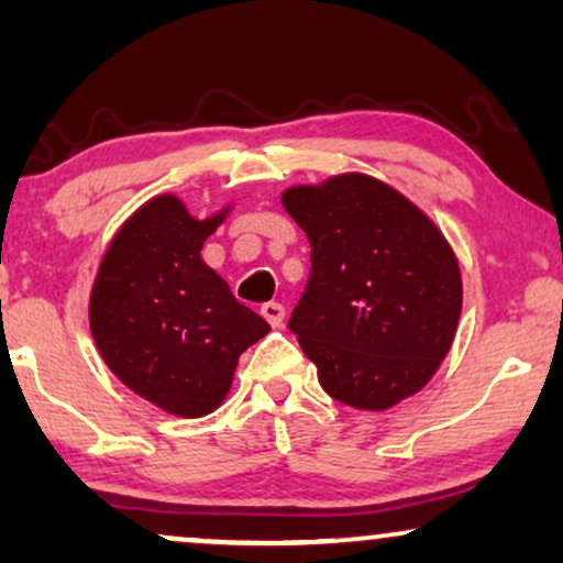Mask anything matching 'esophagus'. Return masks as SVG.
I'll list each match as a JSON object with an SVG mask.
<instances>
[{
	"mask_svg": "<svg viewBox=\"0 0 563 563\" xmlns=\"http://www.w3.org/2000/svg\"><path fill=\"white\" fill-rule=\"evenodd\" d=\"M261 314H264V320L268 322L272 328H282L284 325V307L279 302H266L261 305Z\"/></svg>",
	"mask_w": 563,
	"mask_h": 563,
	"instance_id": "esophagus-1",
	"label": "esophagus"
}]
</instances>
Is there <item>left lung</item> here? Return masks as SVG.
<instances>
[{
	"label": "left lung",
	"instance_id": "obj_1",
	"mask_svg": "<svg viewBox=\"0 0 563 563\" xmlns=\"http://www.w3.org/2000/svg\"><path fill=\"white\" fill-rule=\"evenodd\" d=\"M282 205L312 245L289 330L322 389L372 412L420 391L461 314L459 261L435 222L366 174L289 187Z\"/></svg>",
	"mask_w": 563,
	"mask_h": 563
}]
</instances>
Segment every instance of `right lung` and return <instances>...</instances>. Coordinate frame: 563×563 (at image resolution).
<instances>
[{"label": "right lung", "instance_id": "obj_1", "mask_svg": "<svg viewBox=\"0 0 563 563\" xmlns=\"http://www.w3.org/2000/svg\"><path fill=\"white\" fill-rule=\"evenodd\" d=\"M225 214L197 220L179 197L148 199L114 233L91 287L99 356L128 389L179 418L218 410L241 353L272 330L199 256Z\"/></svg>", "mask_w": 563, "mask_h": 563}]
</instances>
